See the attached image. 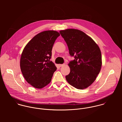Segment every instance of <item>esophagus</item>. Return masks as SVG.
<instances>
[{
	"mask_svg": "<svg viewBox=\"0 0 122 122\" xmlns=\"http://www.w3.org/2000/svg\"><path fill=\"white\" fill-rule=\"evenodd\" d=\"M65 64H59V66L60 67H63L64 66H65Z\"/></svg>",
	"mask_w": 122,
	"mask_h": 122,
	"instance_id": "esophagus-1",
	"label": "esophagus"
}]
</instances>
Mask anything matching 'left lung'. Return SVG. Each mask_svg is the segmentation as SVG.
<instances>
[{"label": "left lung", "instance_id": "8db88e82", "mask_svg": "<svg viewBox=\"0 0 122 122\" xmlns=\"http://www.w3.org/2000/svg\"><path fill=\"white\" fill-rule=\"evenodd\" d=\"M60 33L67 44L70 55L75 58L69 64L70 71L66 79L76 89H86L93 83L101 71L100 49L91 37L80 30L67 29Z\"/></svg>", "mask_w": 122, "mask_h": 122}]
</instances>
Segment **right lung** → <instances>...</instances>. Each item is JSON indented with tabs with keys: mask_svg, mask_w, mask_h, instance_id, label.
Instances as JSON below:
<instances>
[{
	"mask_svg": "<svg viewBox=\"0 0 122 122\" xmlns=\"http://www.w3.org/2000/svg\"><path fill=\"white\" fill-rule=\"evenodd\" d=\"M54 30H47L36 35L24 47L20 60L22 74L31 86L41 89L51 81L57 68L50 59L53 45L60 36Z\"/></svg>",
	"mask_w": 122,
	"mask_h": 122,
	"instance_id": "add662e5",
	"label": "right lung"
}]
</instances>
